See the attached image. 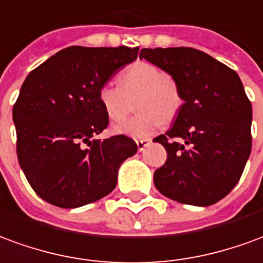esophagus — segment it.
Instances as JSON below:
<instances>
[{
	"instance_id": "obj_1",
	"label": "esophagus",
	"mask_w": 263,
	"mask_h": 263,
	"mask_svg": "<svg viewBox=\"0 0 263 263\" xmlns=\"http://www.w3.org/2000/svg\"><path fill=\"white\" fill-rule=\"evenodd\" d=\"M150 143H152V140H137L136 141V144H137V148H139V152H143L144 148H146L147 146H150Z\"/></svg>"
}]
</instances>
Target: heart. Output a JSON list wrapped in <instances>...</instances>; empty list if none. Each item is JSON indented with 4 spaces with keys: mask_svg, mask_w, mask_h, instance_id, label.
<instances>
[{
    "mask_svg": "<svg viewBox=\"0 0 263 263\" xmlns=\"http://www.w3.org/2000/svg\"><path fill=\"white\" fill-rule=\"evenodd\" d=\"M119 86L106 83L98 92L99 105L110 122H122L128 110V100L136 99L139 116L113 127L116 135L147 139L170 120L181 106V93L176 81L148 62H136L119 76Z\"/></svg>",
    "mask_w": 263,
    "mask_h": 263,
    "instance_id": "b5f03b06",
    "label": "heart"
}]
</instances>
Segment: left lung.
Returning a JSON list of instances; mask_svg holds the SVG:
<instances>
[{
	"label": "left lung",
	"instance_id": "left-lung-1",
	"mask_svg": "<svg viewBox=\"0 0 263 263\" xmlns=\"http://www.w3.org/2000/svg\"><path fill=\"white\" fill-rule=\"evenodd\" d=\"M140 59L168 73L184 102L173 127L153 140L168 154L154 185L181 204H215L239 181L252 147V106L239 76L193 48H143Z\"/></svg>",
	"mask_w": 263,
	"mask_h": 263
}]
</instances>
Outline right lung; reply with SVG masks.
<instances>
[{"label":"right lung","mask_w":263,"mask_h":263,"mask_svg":"<svg viewBox=\"0 0 263 263\" xmlns=\"http://www.w3.org/2000/svg\"><path fill=\"white\" fill-rule=\"evenodd\" d=\"M137 53L127 46H69L27 76L12 109L16 154L42 200L78 208L115 190L119 168L137 144L123 135L95 139L109 123L98 92Z\"/></svg>","instance_id":"right-lung-1"}]
</instances>
